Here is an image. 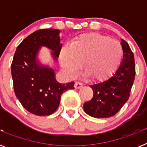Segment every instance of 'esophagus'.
<instances>
[{
  "instance_id": "esophagus-1",
  "label": "esophagus",
  "mask_w": 147,
  "mask_h": 147,
  "mask_svg": "<svg viewBox=\"0 0 147 147\" xmlns=\"http://www.w3.org/2000/svg\"><path fill=\"white\" fill-rule=\"evenodd\" d=\"M82 86H83L82 84L80 82H76L74 84V88H76V89H80V88H82Z\"/></svg>"
}]
</instances>
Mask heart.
<instances>
[{"mask_svg": "<svg viewBox=\"0 0 147 147\" xmlns=\"http://www.w3.org/2000/svg\"><path fill=\"white\" fill-rule=\"evenodd\" d=\"M123 57V49L117 41L97 33L80 35L65 45L59 53L61 65L71 76L82 65L85 76L96 82L108 80L117 71Z\"/></svg>", "mask_w": 147, "mask_h": 147, "instance_id": "heart-1", "label": "heart"}]
</instances>
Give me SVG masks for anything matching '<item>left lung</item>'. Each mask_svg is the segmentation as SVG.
<instances>
[{
    "instance_id": "8db88e82",
    "label": "left lung",
    "mask_w": 147,
    "mask_h": 147,
    "mask_svg": "<svg viewBox=\"0 0 147 147\" xmlns=\"http://www.w3.org/2000/svg\"><path fill=\"white\" fill-rule=\"evenodd\" d=\"M123 59L117 71L104 82L90 85L93 96L83 105L84 110L92 117H111L121 110L129 97L136 75L134 55L129 45L121 40Z\"/></svg>"
}]
</instances>
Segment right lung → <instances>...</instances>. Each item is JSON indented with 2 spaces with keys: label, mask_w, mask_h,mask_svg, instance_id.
I'll return each mask as SVG.
<instances>
[{
  "label": "right lung",
  "mask_w": 147,
  "mask_h": 147,
  "mask_svg": "<svg viewBox=\"0 0 147 147\" xmlns=\"http://www.w3.org/2000/svg\"><path fill=\"white\" fill-rule=\"evenodd\" d=\"M60 31L56 28L33 32L18 45L11 63L14 90L23 107L37 115H49L57 110L61 95L74 89V82L57 81L55 71L39 59L42 47L51 50L53 61H57L62 44Z\"/></svg>",
  "instance_id": "1"
}]
</instances>
